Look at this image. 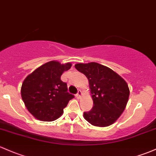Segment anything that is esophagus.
Segmentation results:
<instances>
[{"label": "esophagus", "mask_w": 156, "mask_h": 156, "mask_svg": "<svg viewBox=\"0 0 156 156\" xmlns=\"http://www.w3.org/2000/svg\"><path fill=\"white\" fill-rule=\"evenodd\" d=\"M82 95H83V93H82V91H80V90H79L78 92H77V94H76V98H77L78 99H80V98H81Z\"/></svg>", "instance_id": "obj_1"}]
</instances>
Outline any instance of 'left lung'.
I'll use <instances>...</instances> for the list:
<instances>
[{
  "instance_id": "8db88e82",
  "label": "left lung",
  "mask_w": 156,
  "mask_h": 156,
  "mask_svg": "<svg viewBox=\"0 0 156 156\" xmlns=\"http://www.w3.org/2000/svg\"><path fill=\"white\" fill-rule=\"evenodd\" d=\"M76 69L88 80L94 106L83 117L91 125L113 124L124 111L129 97L126 82L111 68L97 62L78 63Z\"/></svg>"
}]
</instances>
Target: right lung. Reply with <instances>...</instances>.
<instances>
[{"instance_id": "right-lung-1", "label": "right lung", "mask_w": 156, "mask_h": 156, "mask_svg": "<svg viewBox=\"0 0 156 156\" xmlns=\"http://www.w3.org/2000/svg\"><path fill=\"white\" fill-rule=\"evenodd\" d=\"M70 62L51 61L28 75L21 85V98L30 113L41 121H53L62 115L70 100L67 84L61 80L63 72L71 68Z\"/></svg>"}]
</instances>
